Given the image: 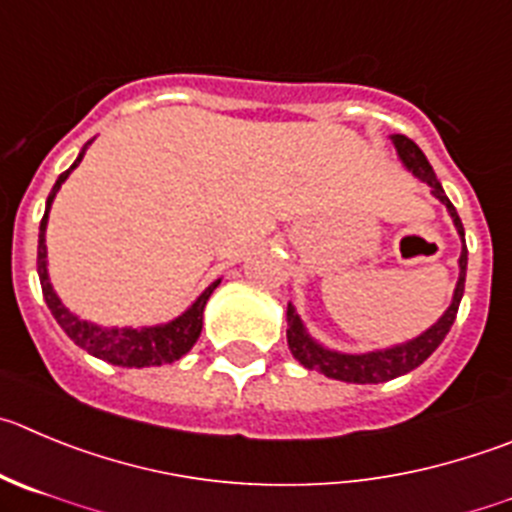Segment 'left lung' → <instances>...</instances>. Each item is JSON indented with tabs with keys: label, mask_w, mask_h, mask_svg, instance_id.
<instances>
[{
	"label": "left lung",
	"mask_w": 512,
	"mask_h": 512,
	"mask_svg": "<svg viewBox=\"0 0 512 512\" xmlns=\"http://www.w3.org/2000/svg\"><path fill=\"white\" fill-rule=\"evenodd\" d=\"M394 141L396 154H399L401 164L407 166L417 179H422L424 184L432 189L434 197L447 207L452 222H455L457 234L462 237V252H460V280H457L455 295H452L450 308L444 310V315L434 323L432 328L422 333V336L412 338L407 343H399V346L384 348V351H369V353H341L331 351V348L321 346L315 338L308 336L300 315L295 313L293 305H288V346L290 353L298 358L300 364L310 371H321L328 379L348 381V384H381V381H391L396 376L409 374L412 369H417L419 364H424L429 356L434 353V348L444 341V336L450 333L452 323L457 318V308H460L462 293H465V272H467V247H465V229H462L460 214L452 207V202L444 194L442 184L434 176L432 166H429L427 156L422 154V148L412 141V138L394 133L391 136Z\"/></svg>",
	"instance_id": "obj_1"
}]
</instances>
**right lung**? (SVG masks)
<instances>
[{
	"instance_id": "1",
	"label": "right lung",
	"mask_w": 512,
	"mask_h": 512,
	"mask_svg": "<svg viewBox=\"0 0 512 512\" xmlns=\"http://www.w3.org/2000/svg\"><path fill=\"white\" fill-rule=\"evenodd\" d=\"M93 141H88L83 146V151L78 154L75 164L68 171H62L57 176L55 186H52L50 197L45 204V217L40 222V242H37V275H40L42 295H45V303L50 308V313L55 315V321L60 323V328L78 343L80 348L90 353L95 358H103L113 366H126V369H143V366H161L171 364V361H179L186 351H189L194 343H197L199 333H202V318H204V305H207L209 295L214 293V288L219 285V280H214L202 295H199L191 308H186L179 318L169 323H161V326H148V328H100L95 323L80 321L78 315L70 313L62 300L57 298V293L50 285V275H47V247H45V229H47V214H50L52 199L60 191L62 181L68 179L70 171L83 161L85 148Z\"/></svg>"
}]
</instances>
